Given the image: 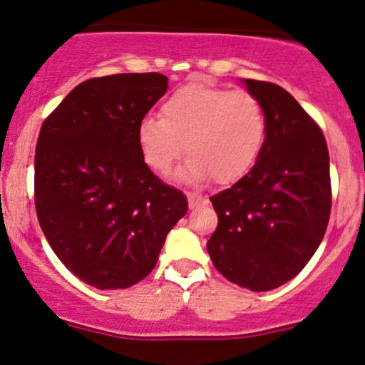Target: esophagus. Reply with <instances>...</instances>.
<instances>
[{"label": "esophagus", "mask_w": 365, "mask_h": 365, "mask_svg": "<svg viewBox=\"0 0 365 365\" xmlns=\"http://www.w3.org/2000/svg\"><path fill=\"white\" fill-rule=\"evenodd\" d=\"M187 199H188V207L190 209L200 207V206H204V204H207L206 197H202L200 194H188Z\"/></svg>", "instance_id": "esophagus-1"}]
</instances>
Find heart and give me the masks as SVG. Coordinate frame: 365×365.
Masks as SVG:
<instances>
[{"label":"heart","mask_w":365,"mask_h":365,"mask_svg":"<svg viewBox=\"0 0 365 365\" xmlns=\"http://www.w3.org/2000/svg\"><path fill=\"white\" fill-rule=\"evenodd\" d=\"M266 130V113L254 94L192 82L165 99L161 118L144 116L139 121L137 144L156 173H168L185 150L180 180L202 183L215 177L230 183L255 165Z\"/></svg>","instance_id":"b5f03b06"}]
</instances>
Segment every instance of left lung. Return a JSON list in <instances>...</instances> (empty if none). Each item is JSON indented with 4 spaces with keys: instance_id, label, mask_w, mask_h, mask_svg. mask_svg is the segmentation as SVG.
<instances>
[{
    "instance_id": "8db88e82",
    "label": "left lung",
    "mask_w": 365,
    "mask_h": 365,
    "mask_svg": "<svg viewBox=\"0 0 365 365\" xmlns=\"http://www.w3.org/2000/svg\"><path fill=\"white\" fill-rule=\"evenodd\" d=\"M242 82L266 113V140L252 170L211 197L217 228L206 247L228 282L267 292L295 278L322 242L331 211L329 154L321 128L290 92Z\"/></svg>"
}]
</instances>
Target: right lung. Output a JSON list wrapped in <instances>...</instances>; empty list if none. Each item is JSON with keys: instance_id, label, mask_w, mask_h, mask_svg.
I'll return each mask as SVG.
<instances>
[{"instance_id": "add662e5", "label": "right lung", "mask_w": 365, "mask_h": 365, "mask_svg": "<svg viewBox=\"0 0 365 365\" xmlns=\"http://www.w3.org/2000/svg\"><path fill=\"white\" fill-rule=\"evenodd\" d=\"M166 89L156 72L89 78L41 127L37 220L58 259L99 290L144 279L187 212V197L149 170L137 144V125Z\"/></svg>"}]
</instances>
